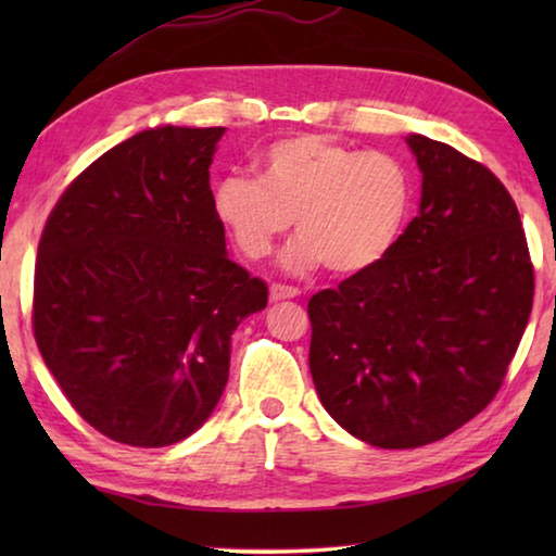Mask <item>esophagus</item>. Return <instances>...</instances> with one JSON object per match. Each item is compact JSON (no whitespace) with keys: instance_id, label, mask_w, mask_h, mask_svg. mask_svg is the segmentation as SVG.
Instances as JSON below:
<instances>
[{"instance_id":"1","label":"esophagus","mask_w":556,"mask_h":556,"mask_svg":"<svg viewBox=\"0 0 556 556\" xmlns=\"http://www.w3.org/2000/svg\"><path fill=\"white\" fill-rule=\"evenodd\" d=\"M301 291L296 287H287V285H271L269 287V299L271 301H285V299H296Z\"/></svg>"}]
</instances>
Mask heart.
I'll list each match as a JSON object with an SVG mask.
<instances>
[{
  "mask_svg": "<svg viewBox=\"0 0 556 556\" xmlns=\"http://www.w3.org/2000/svg\"><path fill=\"white\" fill-rule=\"evenodd\" d=\"M412 201V176L397 156L361 152L324 135L269 144L257 178L225 176L213 188L215 218L244 260L267 257L296 218L301 238L285 267L361 275L388 255Z\"/></svg>",
  "mask_w": 556,
  "mask_h": 556,
  "instance_id": "obj_1",
  "label": "heart"
}]
</instances>
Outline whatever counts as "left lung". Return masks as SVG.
I'll list each match as a JSON object with an SVG mask.
<instances>
[{
  "mask_svg": "<svg viewBox=\"0 0 556 556\" xmlns=\"http://www.w3.org/2000/svg\"><path fill=\"white\" fill-rule=\"evenodd\" d=\"M419 215L378 265L308 299L326 412L380 448L448 437L501 390L532 312L534 267L491 168L409 135Z\"/></svg>",
  "mask_w": 556,
  "mask_h": 556,
  "instance_id": "8db88e82",
  "label": "left lung"
}]
</instances>
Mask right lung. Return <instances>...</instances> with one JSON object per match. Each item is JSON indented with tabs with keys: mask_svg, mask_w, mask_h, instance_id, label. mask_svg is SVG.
I'll use <instances>...</instances> for the list:
<instances>
[{
	"mask_svg": "<svg viewBox=\"0 0 556 556\" xmlns=\"http://www.w3.org/2000/svg\"><path fill=\"white\" fill-rule=\"evenodd\" d=\"M223 131H139L75 176L43 225L36 345L73 409L119 444L191 437L228 382L232 331L267 306L213 211Z\"/></svg>",
	"mask_w": 556,
	"mask_h": 556,
	"instance_id": "right-lung-1",
	"label": "right lung"
}]
</instances>
